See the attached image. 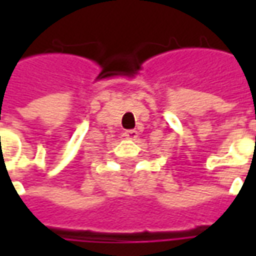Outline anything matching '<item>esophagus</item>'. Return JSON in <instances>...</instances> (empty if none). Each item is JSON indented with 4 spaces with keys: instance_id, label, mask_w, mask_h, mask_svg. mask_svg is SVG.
Segmentation results:
<instances>
[{
    "instance_id": "34e87169",
    "label": "esophagus",
    "mask_w": 256,
    "mask_h": 256,
    "mask_svg": "<svg viewBox=\"0 0 256 256\" xmlns=\"http://www.w3.org/2000/svg\"><path fill=\"white\" fill-rule=\"evenodd\" d=\"M123 137H126L128 140H136L138 137V133H137L136 130H126V132L123 133Z\"/></svg>"
}]
</instances>
